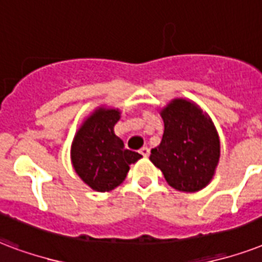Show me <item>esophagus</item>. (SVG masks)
Returning <instances> with one entry per match:
<instances>
[{
    "label": "esophagus",
    "instance_id": "obj_1",
    "mask_svg": "<svg viewBox=\"0 0 262 262\" xmlns=\"http://www.w3.org/2000/svg\"><path fill=\"white\" fill-rule=\"evenodd\" d=\"M140 154H141L144 158H147L149 155V148L148 147H143V148L140 149Z\"/></svg>",
    "mask_w": 262,
    "mask_h": 262
}]
</instances>
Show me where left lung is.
Masks as SVG:
<instances>
[{
	"label": "left lung",
	"mask_w": 262,
	"mask_h": 262,
	"mask_svg": "<svg viewBox=\"0 0 262 262\" xmlns=\"http://www.w3.org/2000/svg\"><path fill=\"white\" fill-rule=\"evenodd\" d=\"M161 115L165 132L161 144L151 149V162L177 191L205 188L220 158L219 136L211 121L202 110L183 99L173 100Z\"/></svg>",
	"instance_id": "left-lung-1"
}]
</instances>
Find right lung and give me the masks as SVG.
Returning <instances> with one entry per match:
<instances>
[{
    "mask_svg": "<svg viewBox=\"0 0 262 262\" xmlns=\"http://www.w3.org/2000/svg\"><path fill=\"white\" fill-rule=\"evenodd\" d=\"M119 117L118 110H96L74 137V169L83 183L99 192L117 188L126 177L129 165L141 158L139 152L125 148L114 133Z\"/></svg>",
    "mask_w": 262,
    "mask_h": 262,
    "instance_id": "add662e5",
    "label": "right lung"
}]
</instances>
